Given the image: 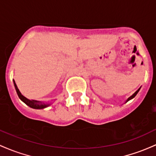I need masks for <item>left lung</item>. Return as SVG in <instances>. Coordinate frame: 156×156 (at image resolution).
<instances>
[{
    "label": "left lung",
    "instance_id": "left-lung-1",
    "mask_svg": "<svg viewBox=\"0 0 156 156\" xmlns=\"http://www.w3.org/2000/svg\"><path fill=\"white\" fill-rule=\"evenodd\" d=\"M140 89H141V87H139V89H138V90H136V92H135V93H134V94H133V95H132V96H130V97H129V98H128V99H127V100H126V101H125V103H126V102H127V101H130V99H133V98H134L135 97H136V95H137V94H138V93H139V90H140Z\"/></svg>",
    "mask_w": 156,
    "mask_h": 156
}]
</instances>
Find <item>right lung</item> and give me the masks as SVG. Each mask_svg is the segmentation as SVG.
Segmentation results:
<instances>
[{
  "mask_svg": "<svg viewBox=\"0 0 156 156\" xmlns=\"http://www.w3.org/2000/svg\"><path fill=\"white\" fill-rule=\"evenodd\" d=\"M13 83H14V85H15V90H16V92L18 95L19 98L21 101H23L26 105H27L28 106L30 107L31 108H34V109H43V108H47V107L50 106L51 103H45L43 101H37V100H30V99H27V98L24 97L23 95H22V94L20 93V90H19L18 87H17L16 83H15V80H13Z\"/></svg>",
  "mask_w": 156,
  "mask_h": 156,
  "instance_id": "add662e5",
  "label": "right lung"
}]
</instances>
